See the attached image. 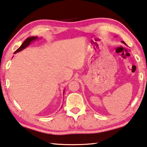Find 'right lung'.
<instances>
[{"instance_id": "right-lung-1", "label": "right lung", "mask_w": 147, "mask_h": 147, "mask_svg": "<svg viewBox=\"0 0 147 147\" xmlns=\"http://www.w3.org/2000/svg\"><path fill=\"white\" fill-rule=\"evenodd\" d=\"M36 39H38L37 37H30V38H28L25 41L23 42V44H22L21 45V47H20L18 49L16 50V52H15L14 53L16 54L17 53H18V52H19V51H21L22 50H23L24 49H25L27 46L29 45L30 44V43L32 41H34Z\"/></svg>"}]
</instances>
